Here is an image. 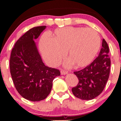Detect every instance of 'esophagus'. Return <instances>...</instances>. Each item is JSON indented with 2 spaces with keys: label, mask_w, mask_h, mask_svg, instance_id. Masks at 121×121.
I'll list each match as a JSON object with an SVG mask.
<instances>
[{
  "label": "esophagus",
  "mask_w": 121,
  "mask_h": 121,
  "mask_svg": "<svg viewBox=\"0 0 121 121\" xmlns=\"http://www.w3.org/2000/svg\"><path fill=\"white\" fill-rule=\"evenodd\" d=\"M60 73H61V75H66V74H67V72L65 71L64 70H61Z\"/></svg>",
  "instance_id": "1"
}]
</instances>
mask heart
Returning <instances> with one entry per match:
<instances>
[{
  "mask_svg": "<svg viewBox=\"0 0 121 121\" xmlns=\"http://www.w3.org/2000/svg\"><path fill=\"white\" fill-rule=\"evenodd\" d=\"M101 46L98 33L91 29L67 27L56 30L53 37H44L40 43L44 58L52 66L58 65L67 52L69 57L65 67L74 64L78 67L89 65L97 56Z\"/></svg>",
  "mask_w": 121,
  "mask_h": 121,
  "instance_id": "1",
  "label": "heart"
}]
</instances>
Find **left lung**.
<instances>
[{
    "label": "left lung",
    "instance_id": "8db88e82",
    "mask_svg": "<svg viewBox=\"0 0 121 121\" xmlns=\"http://www.w3.org/2000/svg\"><path fill=\"white\" fill-rule=\"evenodd\" d=\"M102 47L98 57L91 64L84 69L74 72L79 82L72 88L75 97L82 100H91L102 92L108 80L111 60L108 53L109 47L104 39Z\"/></svg>",
    "mask_w": 121,
    "mask_h": 121
}]
</instances>
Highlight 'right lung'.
I'll use <instances>...</instances> for the list:
<instances>
[{"mask_svg":"<svg viewBox=\"0 0 121 121\" xmlns=\"http://www.w3.org/2000/svg\"><path fill=\"white\" fill-rule=\"evenodd\" d=\"M46 26L28 30L14 44L10 59V69L16 89L23 98L31 101L44 99L49 95L53 81L60 75L58 69L46 66L35 40Z\"/></svg>","mask_w":121,"mask_h":121,"instance_id":"right-lung-1","label":"right lung"}]
</instances>
